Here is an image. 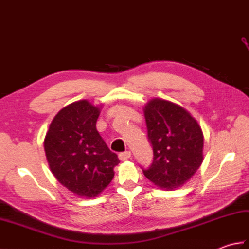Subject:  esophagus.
<instances>
[{
	"instance_id": "esophagus-1",
	"label": "esophagus",
	"mask_w": 249,
	"mask_h": 249,
	"mask_svg": "<svg viewBox=\"0 0 249 249\" xmlns=\"http://www.w3.org/2000/svg\"><path fill=\"white\" fill-rule=\"evenodd\" d=\"M130 157H131V153L129 151L120 153V154H119V158H120V160H122V161L127 160H129Z\"/></svg>"
}]
</instances>
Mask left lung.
<instances>
[{
  "instance_id": "left-lung-1",
  "label": "left lung",
  "mask_w": 249,
  "mask_h": 249,
  "mask_svg": "<svg viewBox=\"0 0 249 249\" xmlns=\"http://www.w3.org/2000/svg\"><path fill=\"white\" fill-rule=\"evenodd\" d=\"M143 112L154 153L144 176L161 189L183 186L203 161L202 129L186 109L169 100L153 98Z\"/></svg>"
}]
</instances>
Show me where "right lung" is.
<instances>
[{"label": "right lung", "instance_id": "right-lung-1", "mask_svg": "<svg viewBox=\"0 0 249 249\" xmlns=\"http://www.w3.org/2000/svg\"><path fill=\"white\" fill-rule=\"evenodd\" d=\"M100 108L87 99L66 106L52 120L44 141L52 174L71 193L88 199L108 186L120 162L96 129Z\"/></svg>", "mask_w": 249, "mask_h": 249}]
</instances>
